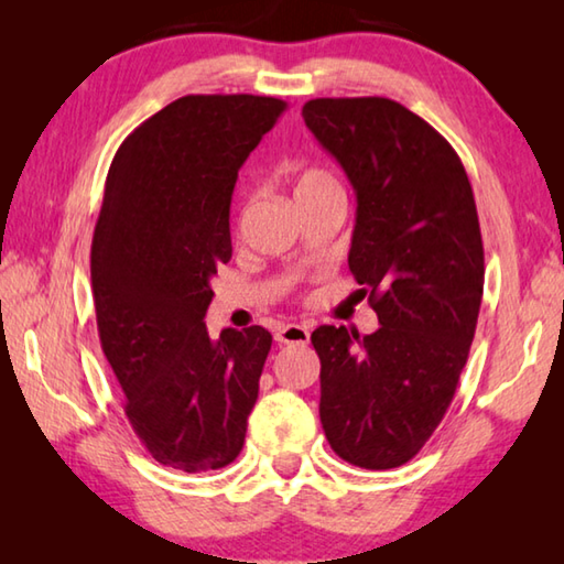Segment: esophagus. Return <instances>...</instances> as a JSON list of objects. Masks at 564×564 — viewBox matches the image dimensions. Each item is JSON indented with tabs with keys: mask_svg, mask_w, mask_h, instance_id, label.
<instances>
[{
	"mask_svg": "<svg viewBox=\"0 0 564 564\" xmlns=\"http://www.w3.org/2000/svg\"><path fill=\"white\" fill-rule=\"evenodd\" d=\"M311 330L305 326H299V323H289V326H281L279 333H275V340L285 343V346H299V343H308Z\"/></svg>",
	"mask_w": 564,
	"mask_h": 564,
	"instance_id": "obj_1",
	"label": "esophagus"
}]
</instances>
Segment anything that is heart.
I'll list each match as a JSON object with an SVG mask.
<instances>
[{
    "label": "heart",
    "instance_id": "obj_1",
    "mask_svg": "<svg viewBox=\"0 0 564 564\" xmlns=\"http://www.w3.org/2000/svg\"><path fill=\"white\" fill-rule=\"evenodd\" d=\"M326 191H338V184H336V178H333L328 171H323V169H303L293 181L295 204L303 202V198L326 194Z\"/></svg>",
    "mask_w": 564,
    "mask_h": 564
}]
</instances>
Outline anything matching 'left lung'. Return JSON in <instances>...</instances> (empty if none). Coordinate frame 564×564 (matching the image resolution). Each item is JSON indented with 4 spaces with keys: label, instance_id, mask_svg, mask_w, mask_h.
Wrapping results in <instances>:
<instances>
[{
    "label": "left lung",
    "instance_id": "left-lung-1",
    "mask_svg": "<svg viewBox=\"0 0 564 564\" xmlns=\"http://www.w3.org/2000/svg\"><path fill=\"white\" fill-rule=\"evenodd\" d=\"M305 127L356 191L350 273L380 328L321 326V423L333 453L390 470L453 403L475 338L485 253L473 186L431 123L386 97L311 99Z\"/></svg>",
    "mask_w": 564,
    "mask_h": 564
}]
</instances>
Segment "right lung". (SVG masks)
Wrapping results in <instances>:
<instances>
[{
	"label": "right lung",
	"instance_id": "obj_1",
	"mask_svg": "<svg viewBox=\"0 0 564 564\" xmlns=\"http://www.w3.org/2000/svg\"><path fill=\"white\" fill-rule=\"evenodd\" d=\"M285 101L188 94L133 129L109 166L91 241L101 350L123 413L156 463H234L271 350L261 326L208 336L212 275L231 261L228 208L248 154Z\"/></svg>",
	"mask_w": 564,
	"mask_h": 564
}]
</instances>
